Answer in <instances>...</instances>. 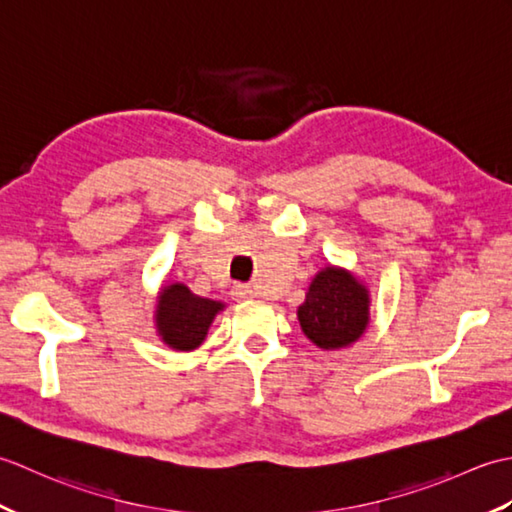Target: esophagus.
Here are the masks:
<instances>
[{"label":"esophagus","mask_w":512,"mask_h":512,"mask_svg":"<svg viewBox=\"0 0 512 512\" xmlns=\"http://www.w3.org/2000/svg\"><path fill=\"white\" fill-rule=\"evenodd\" d=\"M233 295L237 299H253L255 297V290H253V286H248V284H237L233 288Z\"/></svg>","instance_id":"1"}]
</instances>
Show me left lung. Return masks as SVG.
<instances>
[{
    "instance_id": "obj_1",
    "label": "left lung",
    "mask_w": 512,
    "mask_h": 512,
    "mask_svg": "<svg viewBox=\"0 0 512 512\" xmlns=\"http://www.w3.org/2000/svg\"><path fill=\"white\" fill-rule=\"evenodd\" d=\"M303 334L321 350H339L361 339L369 323V290L350 270L328 266L314 275L297 310Z\"/></svg>"
}]
</instances>
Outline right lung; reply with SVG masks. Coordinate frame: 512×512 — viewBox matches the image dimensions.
Listing matches in <instances>:
<instances>
[{"label":"right lung","mask_w":512,"mask_h":512,"mask_svg":"<svg viewBox=\"0 0 512 512\" xmlns=\"http://www.w3.org/2000/svg\"><path fill=\"white\" fill-rule=\"evenodd\" d=\"M224 310L222 301L193 295L184 284L160 290L156 303V330L171 350L191 352L202 345L215 314Z\"/></svg>","instance_id":"right-lung-1"}]
</instances>
